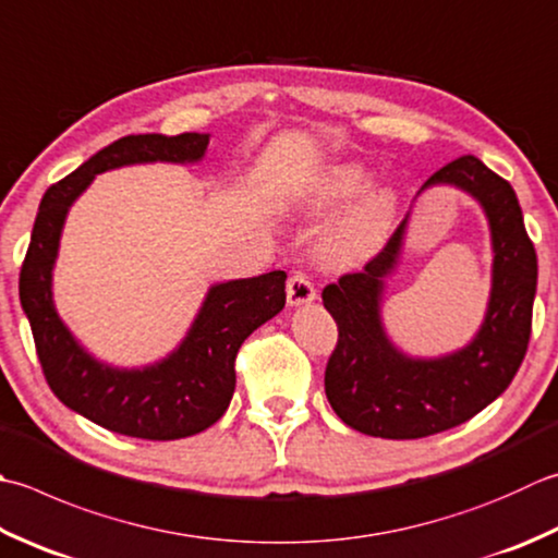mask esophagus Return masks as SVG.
Returning <instances> with one entry per match:
<instances>
[{"label": "esophagus", "instance_id": "obj_1", "mask_svg": "<svg viewBox=\"0 0 558 558\" xmlns=\"http://www.w3.org/2000/svg\"><path fill=\"white\" fill-rule=\"evenodd\" d=\"M316 300V288L307 272L294 270L288 280V304H307Z\"/></svg>", "mask_w": 558, "mask_h": 558}]
</instances>
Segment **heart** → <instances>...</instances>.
<instances>
[{
    "label": "heart",
    "mask_w": 558,
    "mask_h": 558,
    "mask_svg": "<svg viewBox=\"0 0 558 558\" xmlns=\"http://www.w3.org/2000/svg\"><path fill=\"white\" fill-rule=\"evenodd\" d=\"M367 171L360 163H336L312 181L302 195V207L310 213H324L351 201L367 185ZM397 195L387 185H375L361 193L348 210L331 225L324 239L326 256L336 264H360L375 254L395 220Z\"/></svg>",
    "instance_id": "heart-1"
}]
</instances>
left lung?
Wrapping results in <instances>:
<instances>
[{
  "mask_svg": "<svg viewBox=\"0 0 558 558\" xmlns=\"http://www.w3.org/2000/svg\"><path fill=\"white\" fill-rule=\"evenodd\" d=\"M460 185L484 205L494 236V288L482 331L464 351L411 360L387 341L379 322L381 278L395 268L407 220L363 270L345 272L322 292L338 326L324 387L336 416L387 440L450 430L498 399L515 377L532 333L537 254L512 185L482 159L464 155L423 183Z\"/></svg>",
  "mask_w": 558,
  "mask_h": 558,
  "instance_id": "obj_1",
  "label": "left lung"
}]
</instances>
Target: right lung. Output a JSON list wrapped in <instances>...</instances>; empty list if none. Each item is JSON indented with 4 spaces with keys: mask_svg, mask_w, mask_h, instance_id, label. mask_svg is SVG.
Masks as SVG:
<instances>
[{
    "mask_svg": "<svg viewBox=\"0 0 558 558\" xmlns=\"http://www.w3.org/2000/svg\"><path fill=\"white\" fill-rule=\"evenodd\" d=\"M205 133L128 135L52 183L38 207L19 272V298L48 387L64 407L128 438L179 440L222 418L234 395L239 348L286 307V270L215 286L177 353L145 369H111L86 355L52 307V264L64 215L96 173L140 161H195Z\"/></svg>",
    "mask_w": 558,
    "mask_h": 558,
    "instance_id": "1",
    "label": "right lung"
}]
</instances>
